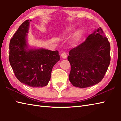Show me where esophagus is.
<instances>
[{
  "instance_id": "1",
  "label": "esophagus",
  "mask_w": 121,
  "mask_h": 121,
  "mask_svg": "<svg viewBox=\"0 0 121 121\" xmlns=\"http://www.w3.org/2000/svg\"><path fill=\"white\" fill-rule=\"evenodd\" d=\"M61 57H62L63 59L67 58V53H65V52H63L62 54H61Z\"/></svg>"
}]
</instances>
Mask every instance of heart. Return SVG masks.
Returning a JSON list of instances; mask_svg holds the SVG:
<instances>
[{
    "label": "heart",
    "mask_w": 121,
    "mask_h": 121,
    "mask_svg": "<svg viewBox=\"0 0 121 121\" xmlns=\"http://www.w3.org/2000/svg\"><path fill=\"white\" fill-rule=\"evenodd\" d=\"M75 26L73 25H70L67 26L66 28L65 29L64 31L63 32L62 34L61 35L62 36H64L66 35H68L71 34L73 30H75ZM83 31L82 30H79L75 32V34L73 35V37L71 38V43L73 45L77 44L79 42V41L81 40L82 38L83 37Z\"/></svg>",
    "instance_id": "obj_1"
}]
</instances>
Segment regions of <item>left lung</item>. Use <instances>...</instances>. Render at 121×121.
Listing matches in <instances>:
<instances>
[{"label": "left lung", "mask_w": 121, "mask_h": 121, "mask_svg": "<svg viewBox=\"0 0 121 121\" xmlns=\"http://www.w3.org/2000/svg\"><path fill=\"white\" fill-rule=\"evenodd\" d=\"M110 46L101 27L90 34L83 43L69 51V81L75 87L97 84L105 76L110 61Z\"/></svg>", "instance_id": "8db88e82"}]
</instances>
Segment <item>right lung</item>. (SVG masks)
Segmentation results:
<instances>
[{
    "instance_id": "obj_1",
    "label": "right lung",
    "mask_w": 121,
    "mask_h": 121,
    "mask_svg": "<svg viewBox=\"0 0 121 121\" xmlns=\"http://www.w3.org/2000/svg\"><path fill=\"white\" fill-rule=\"evenodd\" d=\"M31 21L26 20L22 23L11 38L9 60L20 82L30 87H42L48 84L60 56L58 51L29 48L26 38Z\"/></svg>"
}]
</instances>
